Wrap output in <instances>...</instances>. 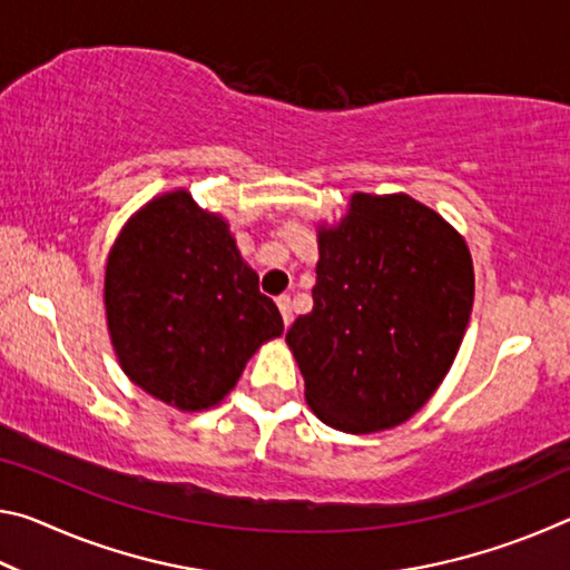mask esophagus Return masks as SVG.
I'll return each mask as SVG.
<instances>
[{"label":"esophagus","mask_w":570,"mask_h":570,"mask_svg":"<svg viewBox=\"0 0 570 570\" xmlns=\"http://www.w3.org/2000/svg\"><path fill=\"white\" fill-rule=\"evenodd\" d=\"M276 304H278V312H282V316H284V324L288 326L294 322V308H292V298L288 296H278L276 298Z\"/></svg>","instance_id":"34e87169"}]
</instances>
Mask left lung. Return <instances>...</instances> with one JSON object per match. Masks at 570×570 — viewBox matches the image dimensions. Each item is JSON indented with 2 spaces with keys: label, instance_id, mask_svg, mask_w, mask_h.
Here are the masks:
<instances>
[{
  "label": "left lung",
  "instance_id": "8db88e82",
  "mask_svg": "<svg viewBox=\"0 0 570 570\" xmlns=\"http://www.w3.org/2000/svg\"><path fill=\"white\" fill-rule=\"evenodd\" d=\"M314 308L286 344L316 417L364 435L410 420L450 372L475 274L465 240L404 193H354L340 226L320 228Z\"/></svg>",
  "mask_w": 570,
  "mask_h": 570
}]
</instances>
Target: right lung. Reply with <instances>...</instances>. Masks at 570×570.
<instances>
[{
    "label": "right lung",
    "mask_w": 570,
    "mask_h": 570,
    "mask_svg": "<svg viewBox=\"0 0 570 570\" xmlns=\"http://www.w3.org/2000/svg\"><path fill=\"white\" fill-rule=\"evenodd\" d=\"M105 312L122 372L183 412L218 404L284 320L258 292L228 224L188 190L142 206L105 266Z\"/></svg>",
    "instance_id": "1"
}]
</instances>
